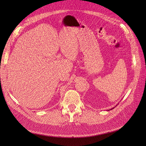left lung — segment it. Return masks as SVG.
<instances>
[{"label": "left lung", "mask_w": 146, "mask_h": 146, "mask_svg": "<svg viewBox=\"0 0 146 146\" xmlns=\"http://www.w3.org/2000/svg\"><path fill=\"white\" fill-rule=\"evenodd\" d=\"M115 107H113V108H111V109H110V110H108V111H110V110H113V108H115Z\"/></svg>", "instance_id": "left-lung-1"}]
</instances>
